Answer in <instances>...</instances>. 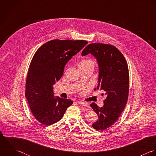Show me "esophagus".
<instances>
[{"label": "esophagus", "instance_id": "1", "mask_svg": "<svg viewBox=\"0 0 156 156\" xmlns=\"http://www.w3.org/2000/svg\"><path fill=\"white\" fill-rule=\"evenodd\" d=\"M76 102H77L78 103H79L80 104L82 105L83 106H84V107H89V105H88V104H87V103H86V102H82V101H76Z\"/></svg>", "mask_w": 156, "mask_h": 156}]
</instances>
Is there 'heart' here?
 Wrapping results in <instances>:
<instances>
[{
    "label": "heart",
    "mask_w": 156,
    "mask_h": 156,
    "mask_svg": "<svg viewBox=\"0 0 156 156\" xmlns=\"http://www.w3.org/2000/svg\"><path fill=\"white\" fill-rule=\"evenodd\" d=\"M88 64H93L94 65V62L91 60H84L80 62L79 65L84 66V65H88Z\"/></svg>",
    "instance_id": "obj_1"
}]
</instances>
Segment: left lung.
Masks as SVG:
<instances>
[{"label": "left lung", "mask_w": 156, "mask_h": 156, "mask_svg": "<svg viewBox=\"0 0 156 156\" xmlns=\"http://www.w3.org/2000/svg\"><path fill=\"white\" fill-rule=\"evenodd\" d=\"M89 54L96 58L99 66L96 89L104 90L107 95L103 107L94 102L90 104L98 116L92 126L97 131H103L114 124L124 110L129 92L128 68L122 54L113 45L91 43L81 55Z\"/></svg>", "instance_id": "1"}]
</instances>
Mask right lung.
Segmentation results:
<instances>
[{"label": "right lung", "mask_w": 156, "mask_h": 156, "mask_svg": "<svg viewBox=\"0 0 156 156\" xmlns=\"http://www.w3.org/2000/svg\"><path fill=\"white\" fill-rule=\"evenodd\" d=\"M88 42L86 40H53L34 54L26 83L25 96L35 118L51 125L59 121L73 104L69 99L54 97L53 86L62 76L64 66Z\"/></svg>", "instance_id": "right-lung-1"}]
</instances>
